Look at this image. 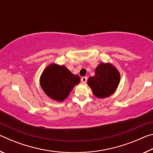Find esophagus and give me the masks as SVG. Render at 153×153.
I'll list each match as a JSON object with an SVG mask.
<instances>
[{
	"label": "esophagus",
	"instance_id": "obj_1",
	"mask_svg": "<svg viewBox=\"0 0 153 153\" xmlns=\"http://www.w3.org/2000/svg\"><path fill=\"white\" fill-rule=\"evenodd\" d=\"M87 79H88V78H87V77H86V76H84V77H82V79H81V81H82V83H86V82H87Z\"/></svg>",
	"mask_w": 153,
	"mask_h": 153
}]
</instances>
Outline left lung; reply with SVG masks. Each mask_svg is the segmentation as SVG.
Segmentation results:
<instances>
[{
    "mask_svg": "<svg viewBox=\"0 0 153 153\" xmlns=\"http://www.w3.org/2000/svg\"><path fill=\"white\" fill-rule=\"evenodd\" d=\"M120 81V74L111 64L101 63L95 69V75L90 77L88 84L96 97H107L115 91Z\"/></svg>",
    "mask_w": 153,
    "mask_h": 153,
    "instance_id": "8db88e82",
    "label": "left lung"
}]
</instances>
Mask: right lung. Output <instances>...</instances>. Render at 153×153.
Instances as JSON below:
<instances>
[{"label":"right lung","instance_id":"obj_1","mask_svg":"<svg viewBox=\"0 0 153 153\" xmlns=\"http://www.w3.org/2000/svg\"><path fill=\"white\" fill-rule=\"evenodd\" d=\"M79 81V76L71 74L67 67L51 64L41 76L40 86L49 97L63 101Z\"/></svg>","mask_w":153,"mask_h":153}]
</instances>
